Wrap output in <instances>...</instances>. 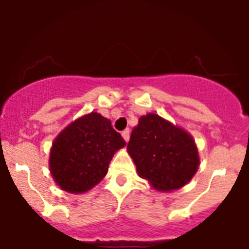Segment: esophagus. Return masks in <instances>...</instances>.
<instances>
[{
  "instance_id": "1",
  "label": "esophagus",
  "mask_w": 249,
  "mask_h": 249,
  "mask_svg": "<svg viewBox=\"0 0 249 249\" xmlns=\"http://www.w3.org/2000/svg\"><path fill=\"white\" fill-rule=\"evenodd\" d=\"M122 137H123V140L126 141V142H128L129 141V129L128 128L124 129V131L122 132Z\"/></svg>"
}]
</instances>
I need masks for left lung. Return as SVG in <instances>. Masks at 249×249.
I'll list each match as a JSON object with an SVG mask.
<instances>
[{"instance_id": "left-lung-1", "label": "left lung", "mask_w": 249, "mask_h": 249, "mask_svg": "<svg viewBox=\"0 0 249 249\" xmlns=\"http://www.w3.org/2000/svg\"><path fill=\"white\" fill-rule=\"evenodd\" d=\"M127 152L137 175L160 192L186 186L198 171V148L192 135L157 113L141 116Z\"/></svg>"}]
</instances>
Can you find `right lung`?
<instances>
[{
	"instance_id": "obj_1",
	"label": "right lung",
	"mask_w": 249,
	"mask_h": 249,
	"mask_svg": "<svg viewBox=\"0 0 249 249\" xmlns=\"http://www.w3.org/2000/svg\"><path fill=\"white\" fill-rule=\"evenodd\" d=\"M126 146L111 121L97 112L83 114L52 142L48 168L54 183L73 195L89 192L108 172L112 157Z\"/></svg>"
}]
</instances>
